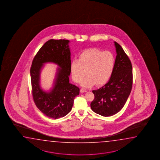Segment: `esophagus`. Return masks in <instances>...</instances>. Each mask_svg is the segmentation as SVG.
<instances>
[{
  "label": "esophagus",
  "instance_id": "1",
  "mask_svg": "<svg viewBox=\"0 0 160 160\" xmlns=\"http://www.w3.org/2000/svg\"><path fill=\"white\" fill-rule=\"evenodd\" d=\"M80 91H81V92L83 93V92H87V90H86V89H85V88H81V90H80Z\"/></svg>",
  "mask_w": 160,
  "mask_h": 160
}]
</instances>
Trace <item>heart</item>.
<instances>
[{
	"mask_svg": "<svg viewBox=\"0 0 160 160\" xmlns=\"http://www.w3.org/2000/svg\"><path fill=\"white\" fill-rule=\"evenodd\" d=\"M115 65V56L110 51H102L98 48H90L82 52L78 60L70 64L72 80L82 86L90 87L94 84L100 86L106 83L112 74ZM86 72L85 73V72Z\"/></svg>",
	"mask_w": 160,
	"mask_h": 160,
	"instance_id": "1",
	"label": "heart"
}]
</instances>
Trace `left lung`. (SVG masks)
<instances>
[{
	"instance_id": "1",
	"label": "left lung",
	"mask_w": 160,
	"mask_h": 160,
	"mask_svg": "<svg viewBox=\"0 0 160 160\" xmlns=\"http://www.w3.org/2000/svg\"><path fill=\"white\" fill-rule=\"evenodd\" d=\"M117 56L109 81L103 87L92 91L94 100L90 106L94 112L111 116L122 110L131 91L133 83L131 61L122 47L114 42Z\"/></svg>"
}]
</instances>
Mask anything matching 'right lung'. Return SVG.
Listing matches in <instances>:
<instances>
[{"mask_svg": "<svg viewBox=\"0 0 160 160\" xmlns=\"http://www.w3.org/2000/svg\"><path fill=\"white\" fill-rule=\"evenodd\" d=\"M69 42L68 40L47 41L36 54L30 69L35 104L45 116L52 119L62 118L69 113L74 98L79 94V88L69 83L71 60ZM47 62H55L60 67L54 88L49 93L43 91L39 86L40 70Z\"/></svg>", "mask_w": 160, "mask_h": 160, "instance_id": "add662e5", "label": "right lung"}]
</instances>
